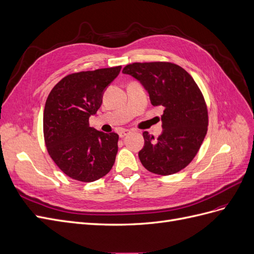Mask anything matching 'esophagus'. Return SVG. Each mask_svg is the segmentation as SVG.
I'll list each match as a JSON object with an SVG mask.
<instances>
[{"mask_svg": "<svg viewBox=\"0 0 254 254\" xmlns=\"http://www.w3.org/2000/svg\"><path fill=\"white\" fill-rule=\"evenodd\" d=\"M129 133H130V130H128V129H122V130H120V132H119L120 137H124Z\"/></svg>", "mask_w": 254, "mask_h": 254, "instance_id": "34e87169", "label": "esophagus"}]
</instances>
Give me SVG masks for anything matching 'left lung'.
<instances>
[{"instance_id":"8db88e82","label":"left lung","mask_w":254,"mask_h":254,"mask_svg":"<svg viewBox=\"0 0 254 254\" xmlns=\"http://www.w3.org/2000/svg\"><path fill=\"white\" fill-rule=\"evenodd\" d=\"M123 73L142 83L152 106L164 109L158 139L143 132L141 163L157 175L180 172L197 155L207 131L209 118L201 91L184 68L171 63H134Z\"/></svg>"}]
</instances>
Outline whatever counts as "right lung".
<instances>
[{
	"label": "right lung",
	"mask_w": 254,
	"mask_h": 254,
	"mask_svg": "<svg viewBox=\"0 0 254 254\" xmlns=\"http://www.w3.org/2000/svg\"><path fill=\"white\" fill-rule=\"evenodd\" d=\"M122 66L73 73L51 91L43 112L44 141L51 158L66 176L81 182L102 178L112 168L119 134L89 126L107 87Z\"/></svg>",
	"instance_id": "1"
}]
</instances>
